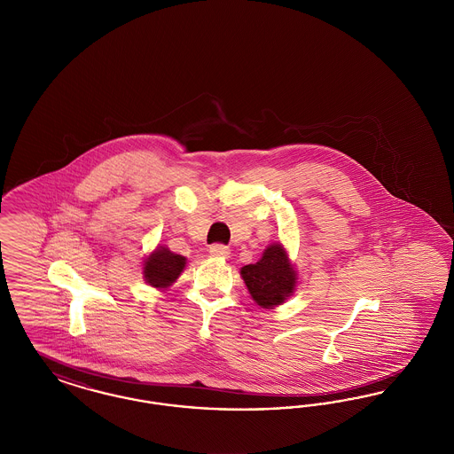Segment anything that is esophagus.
Masks as SVG:
<instances>
[{"label": "esophagus", "mask_w": 454, "mask_h": 454, "mask_svg": "<svg viewBox=\"0 0 454 454\" xmlns=\"http://www.w3.org/2000/svg\"><path fill=\"white\" fill-rule=\"evenodd\" d=\"M209 254H211L213 257H217V259H228L231 252H230V248L224 247V245H213V247L209 248Z\"/></svg>", "instance_id": "1"}]
</instances>
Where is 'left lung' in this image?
Instances as JSON below:
<instances>
[{"mask_svg": "<svg viewBox=\"0 0 454 454\" xmlns=\"http://www.w3.org/2000/svg\"><path fill=\"white\" fill-rule=\"evenodd\" d=\"M254 301L262 308L272 309L286 301L296 287V270L281 243L265 248L257 263L241 267L239 270Z\"/></svg>", "mask_w": 454, "mask_h": 454, "instance_id": "obj_1", "label": "left lung"}]
</instances>
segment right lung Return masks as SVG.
Wrapping results in <instances>:
<instances>
[{
	"mask_svg": "<svg viewBox=\"0 0 454 454\" xmlns=\"http://www.w3.org/2000/svg\"><path fill=\"white\" fill-rule=\"evenodd\" d=\"M185 257L173 254L167 247H156L145 260V281L153 287L165 289L178 279V276L185 269Z\"/></svg>",
	"mask_w": 454,
	"mask_h": 454,
	"instance_id": "add662e5",
	"label": "right lung"
}]
</instances>
